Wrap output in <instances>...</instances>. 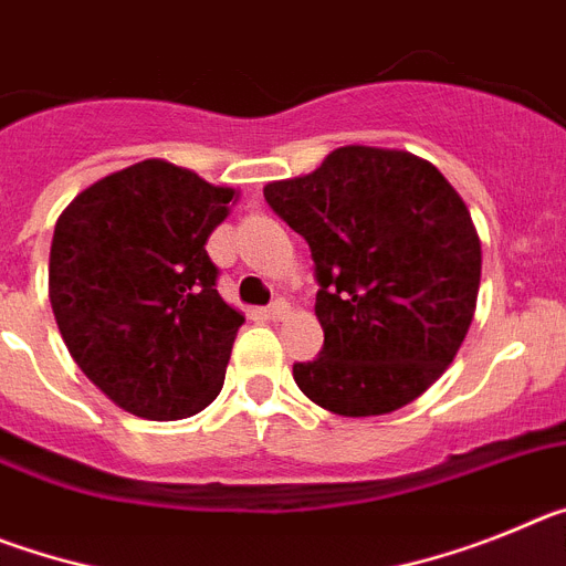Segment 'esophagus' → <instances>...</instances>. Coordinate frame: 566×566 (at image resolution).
<instances>
[{
	"mask_svg": "<svg viewBox=\"0 0 566 566\" xmlns=\"http://www.w3.org/2000/svg\"><path fill=\"white\" fill-rule=\"evenodd\" d=\"M266 317L272 319V323H280V319L289 317V303L286 300H274L272 306L266 308Z\"/></svg>",
	"mask_w": 566,
	"mask_h": 566,
	"instance_id": "34e87169",
	"label": "esophagus"
}]
</instances>
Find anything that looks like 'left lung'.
I'll return each instance as SVG.
<instances>
[{"mask_svg": "<svg viewBox=\"0 0 566 566\" xmlns=\"http://www.w3.org/2000/svg\"><path fill=\"white\" fill-rule=\"evenodd\" d=\"M317 272L323 352L294 382L337 417H382L422 397L473 323L482 243L444 175L405 149L348 144L314 172L263 187Z\"/></svg>", "mask_w": 566, "mask_h": 566, "instance_id": "obj_1", "label": "left lung"}]
</instances>
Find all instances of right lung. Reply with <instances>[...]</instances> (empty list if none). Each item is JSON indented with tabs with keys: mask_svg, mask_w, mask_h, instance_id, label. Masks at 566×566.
Instances as JSON below:
<instances>
[{
	"mask_svg": "<svg viewBox=\"0 0 566 566\" xmlns=\"http://www.w3.org/2000/svg\"><path fill=\"white\" fill-rule=\"evenodd\" d=\"M238 189L164 158L104 175L67 203L48 292L70 357L133 417L169 422L223 388L243 312L218 294L207 240Z\"/></svg>",
	"mask_w": 566,
	"mask_h": 566,
	"instance_id": "add662e5",
	"label": "right lung"
}]
</instances>
